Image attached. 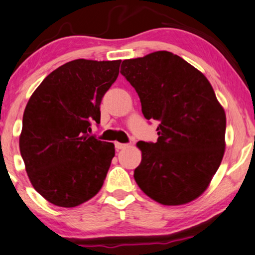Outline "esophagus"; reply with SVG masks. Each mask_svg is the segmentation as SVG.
Segmentation results:
<instances>
[{"instance_id": "1", "label": "esophagus", "mask_w": 255, "mask_h": 255, "mask_svg": "<svg viewBox=\"0 0 255 255\" xmlns=\"http://www.w3.org/2000/svg\"><path fill=\"white\" fill-rule=\"evenodd\" d=\"M126 147H127V144H126V143L115 142V148H117V149H125Z\"/></svg>"}]
</instances>
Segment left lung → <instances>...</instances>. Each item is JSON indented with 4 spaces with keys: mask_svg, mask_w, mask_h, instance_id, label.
Here are the masks:
<instances>
[{
    "mask_svg": "<svg viewBox=\"0 0 255 255\" xmlns=\"http://www.w3.org/2000/svg\"><path fill=\"white\" fill-rule=\"evenodd\" d=\"M121 74L136 90L144 118L160 121L155 143H136L142 160L135 181L161 205L188 204L207 189L226 147V114L213 87L166 50L125 60Z\"/></svg>",
    "mask_w": 255,
    "mask_h": 255,
    "instance_id": "1",
    "label": "left lung"
}]
</instances>
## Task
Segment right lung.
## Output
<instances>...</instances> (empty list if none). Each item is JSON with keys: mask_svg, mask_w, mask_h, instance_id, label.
I'll list each match as a JSON object with an SVG mask.
<instances>
[{"mask_svg": "<svg viewBox=\"0 0 255 255\" xmlns=\"http://www.w3.org/2000/svg\"><path fill=\"white\" fill-rule=\"evenodd\" d=\"M121 60L79 59L51 72L25 106L20 151L31 185L59 207H76L98 194L115 155L114 143L90 136L100 105Z\"/></svg>", "mask_w": 255, "mask_h": 255, "instance_id": "1", "label": "right lung"}]
</instances>
